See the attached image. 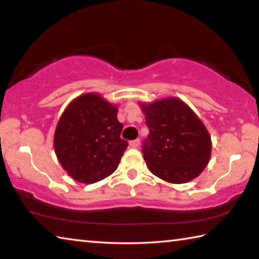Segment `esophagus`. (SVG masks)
I'll return each instance as SVG.
<instances>
[{
  "instance_id": "34e87169",
  "label": "esophagus",
  "mask_w": 259,
  "mask_h": 259,
  "mask_svg": "<svg viewBox=\"0 0 259 259\" xmlns=\"http://www.w3.org/2000/svg\"><path fill=\"white\" fill-rule=\"evenodd\" d=\"M129 145L133 147V148H137L139 147L140 145V140L139 139H135V140H131V142L129 143Z\"/></svg>"
}]
</instances>
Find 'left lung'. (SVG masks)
Returning <instances> with one entry per match:
<instances>
[{"label": "left lung", "mask_w": 259, "mask_h": 259, "mask_svg": "<svg viewBox=\"0 0 259 259\" xmlns=\"http://www.w3.org/2000/svg\"><path fill=\"white\" fill-rule=\"evenodd\" d=\"M140 108L150 130L142 150L150 171L172 184L198 177L211 154V138L202 121L178 98L144 103Z\"/></svg>", "instance_id": "8db88e82"}]
</instances>
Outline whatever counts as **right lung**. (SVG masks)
<instances>
[{
    "label": "right lung",
    "mask_w": 259,
    "mask_h": 259,
    "mask_svg": "<svg viewBox=\"0 0 259 259\" xmlns=\"http://www.w3.org/2000/svg\"><path fill=\"white\" fill-rule=\"evenodd\" d=\"M117 107L89 93L69 103L55 131V152L66 172L77 182L93 184L115 171L128 142Z\"/></svg>",
    "instance_id": "obj_1"
}]
</instances>
